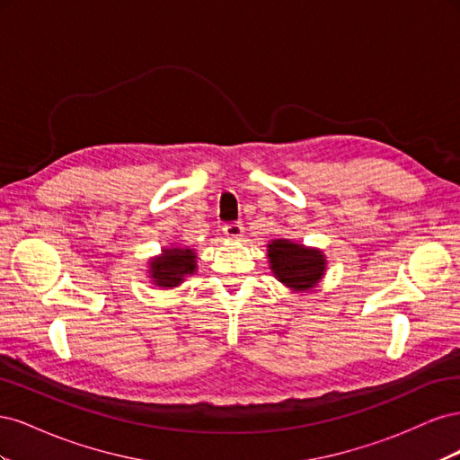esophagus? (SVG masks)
Instances as JSON below:
<instances>
[{"label": "esophagus", "instance_id": "esophagus-1", "mask_svg": "<svg viewBox=\"0 0 460 460\" xmlns=\"http://www.w3.org/2000/svg\"><path fill=\"white\" fill-rule=\"evenodd\" d=\"M222 232H225L226 238L235 240V238H240V235L243 234V225H242L240 220H232V222H226V225L222 226Z\"/></svg>", "mask_w": 460, "mask_h": 460}]
</instances>
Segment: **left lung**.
<instances>
[{"label": "left lung", "instance_id": "1", "mask_svg": "<svg viewBox=\"0 0 460 460\" xmlns=\"http://www.w3.org/2000/svg\"><path fill=\"white\" fill-rule=\"evenodd\" d=\"M269 259L278 280L294 289H309L324 274L326 262L323 253L288 240H274L269 245Z\"/></svg>", "mask_w": 460, "mask_h": 460}]
</instances>
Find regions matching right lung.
Returning a JSON list of instances; mask_svg holds the SVG:
<instances>
[{
  "label": "right lung",
  "mask_w": 460,
  "mask_h": 460,
  "mask_svg": "<svg viewBox=\"0 0 460 460\" xmlns=\"http://www.w3.org/2000/svg\"><path fill=\"white\" fill-rule=\"evenodd\" d=\"M193 270H196V253L191 249H166L163 257L151 261V276L161 288L178 286Z\"/></svg>",
  "instance_id": "obj_1"
}]
</instances>
